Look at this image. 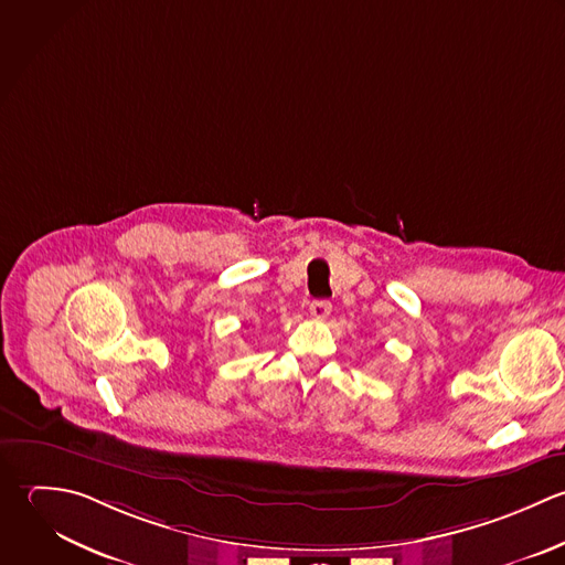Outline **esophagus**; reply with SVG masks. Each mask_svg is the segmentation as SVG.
Instances as JSON below:
<instances>
[{"instance_id":"1","label":"esophagus","mask_w":565,"mask_h":565,"mask_svg":"<svg viewBox=\"0 0 565 565\" xmlns=\"http://www.w3.org/2000/svg\"><path fill=\"white\" fill-rule=\"evenodd\" d=\"M330 312H332V303L330 301H312L310 303V317L315 319V321H326L328 317H330Z\"/></svg>"}]
</instances>
